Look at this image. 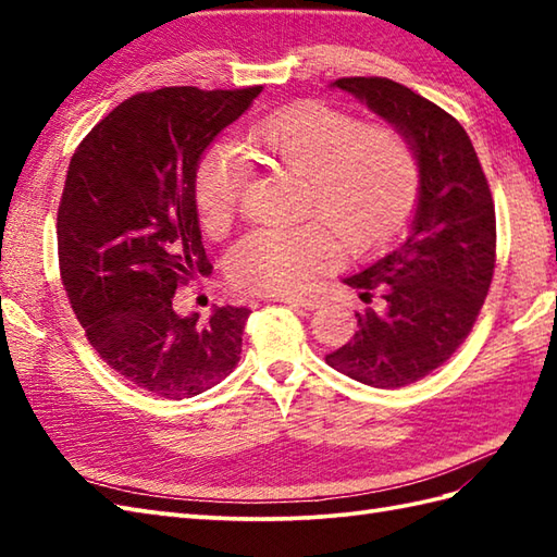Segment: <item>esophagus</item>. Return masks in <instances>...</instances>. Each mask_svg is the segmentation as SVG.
<instances>
[{"label": "esophagus", "instance_id": "obj_1", "mask_svg": "<svg viewBox=\"0 0 557 557\" xmlns=\"http://www.w3.org/2000/svg\"><path fill=\"white\" fill-rule=\"evenodd\" d=\"M277 301H285V304L294 306V309H301V311H313V309H318V306L323 304L318 297H285V294H282V297H277Z\"/></svg>", "mask_w": 557, "mask_h": 557}]
</instances>
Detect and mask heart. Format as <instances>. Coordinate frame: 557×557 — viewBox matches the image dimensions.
Masks as SVG:
<instances>
[{"mask_svg":"<svg viewBox=\"0 0 557 557\" xmlns=\"http://www.w3.org/2000/svg\"><path fill=\"white\" fill-rule=\"evenodd\" d=\"M256 158L299 176L301 215L317 222L260 227L227 256L234 285L258 294H292L309 285L337 248L369 253L397 234L413 212L421 162L411 140L393 126L371 124L323 102H301L265 116L248 132ZM248 176L227 146L206 150L196 168L194 203L210 234L232 222Z\"/></svg>","mask_w":557,"mask_h":557,"instance_id":"1","label":"heart"}]
</instances>
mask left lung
<instances>
[{
    "label": "left lung",
    "mask_w": 557,
    "mask_h": 557,
    "mask_svg": "<svg viewBox=\"0 0 557 557\" xmlns=\"http://www.w3.org/2000/svg\"><path fill=\"white\" fill-rule=\"evenodd\" d=\"M405 134L421 162L407 232L345 282L369 304L327 366L371 387H405L443 366L476 323L495 268V206L465 128L389 78L330 83Z\"/></svg>",
    "instance_id": "obj_1"
}]
</instances>
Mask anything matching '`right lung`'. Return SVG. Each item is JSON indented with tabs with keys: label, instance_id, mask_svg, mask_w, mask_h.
<instances>
[{
	"label": "right lung",
	"instance_id": "obj_1",
	"mask_svg": "<svg viewBox=\"0 0 557 557\" xmlns=\"http://www.w3.org/2000/svg\"><path fill=\"white\" fill-rule=\"evenodd\" d=\"M258 92H138L69 164L57 248L71 309L102 361L158 397L206 393L239 361L251 311L215 306L203 321L176 313L172 299L182 282L212 270L194 203L198 162Z\"/></svg>",
	"mask_w": 557,
	"mask_h": 557
}]
</instances>
